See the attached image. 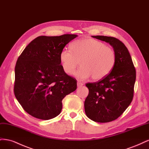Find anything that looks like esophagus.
<instances>
[{"mask_svg": "<svg viewBox=\"0 0 149 149\" xmlns=\"http://www.w3.org/2000/svg\"><path fill=\"white\" fill-rule=\"evenodd\" d=\"M84 84L83 83H81V82H80V81H78V83H77V86L78 87H81V86H82Z\"/></svg>", "mask_w": 149, "mask_h": 149, "instance_id": "esophagus-1", "label": "esophagus"}]
</instances>
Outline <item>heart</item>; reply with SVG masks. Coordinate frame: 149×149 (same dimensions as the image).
Returning <instances> with one entry per match:
<instances>
[{"mask_svg": "<svg viewBox=\"0 0 149 149\" xmlns=\"http://www.w3.org/2000/svg\"><path fill=\"white\" fill-rule=\"evenodd\" d=\"M71 48L62 49L60 60L68 74L73 73L79 61L81 66L74 73L79 79L91 76L93 80H100L109 74L115 65V51L97 40L86 38L75 40Z\"/></svg>", "mask_w": 149, "mask_h": 149, "instance_id": "heart-1", "label": "heart"}]
</instances>
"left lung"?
Masks as SVG:
<instances>
[{
  "label": "left lung",
  "instance_id": "obj_1",
  "mask_svg": "<svg viewBox=\"0 0 149 149\" xmlns=\"http://www.w3.org/2000/svg\"><path fill=\"white\" fill-rule=\"evenodd\" d=\"M92 37L113 47L116 61L105 78L86 84L89 94L84 101L85 113L94 122L109 123L118 119L131 103L136 71L127 47L119 39L100 35Z\"/></svg>",
  "mask_w": 149,
  "mask_h": 149
}]
</instances>
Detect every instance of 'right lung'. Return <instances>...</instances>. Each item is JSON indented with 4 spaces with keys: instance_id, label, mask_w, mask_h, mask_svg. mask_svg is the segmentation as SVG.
<instances>
[{
    "instance_id": "add662e5",
    "label": "right lung",
    "mask_w": 149,
    "mask_h": 149,
    "mask_svg": "<svg viewBox=\"0 0 149 149\" xmlns=\"http://www.w3.org/2000/svg\"><path fill=\"white\" fill-rule=\"evenodd\" d=\"M77 35L39 36L18 58L13 92L25 111L39 119L60 114L62 100L77 88L76 79L63 69L60 52Z\"/></svg>"
}]
</instances>
